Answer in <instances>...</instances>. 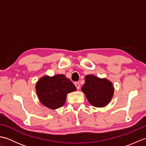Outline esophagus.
<instances>
[{"instance_id": "esophagus-1", "label": "esophagus", "mask_w": 146, "mask_h": 146, "mask_svg": "<svg viewBox=\"0 0 146 146\" xmlns=\"http://www.w3.org/2000/svg\"><path fill=\"white\" fill-rule=\"evenodd\" d=\"M75 86L76 87V89L77 90H78L79 88H80V83H78V82H75Z\"/></svg>"}]
</instances>
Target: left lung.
Returning <instances> with one entry per match:
<instances>
[{"label":"left lung","instance_id":"8db88e82","mask_svg":"<svg viewBox=\"0 0 146 146\" xmlns=\"http://www.w3.org/2000/svg\"><path fill=\"white\" fill-rule=\"evenodd\" d=\"M85 81L82 90L93 106L102 107L109 103L113 95L112 83L92 75L86 76Z\"/></svg>","mask_w":146,"mask_h":146}]
</instances>
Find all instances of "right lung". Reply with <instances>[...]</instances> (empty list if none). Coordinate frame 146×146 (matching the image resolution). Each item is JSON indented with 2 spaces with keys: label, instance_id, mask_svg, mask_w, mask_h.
Listing matches in <instances>:
<instances>
[{
  "label": "right lung",
  "instance_id": "obj_1",
  "mask_svg": "<svg viewBox=\"0 0 146 146\" xmlns=\"http://www.w3.org/2000/svg\"><path fill=\"white\" fill-rule=\"evenodd\" d=\"M36 93L41 104L51 109L63 106L67 94L76 90L71 80L63 75L44 76L36 86Z\"/></svg>",
  "mask_w": 146,
  "mask_h": 146
}]
</instances>
